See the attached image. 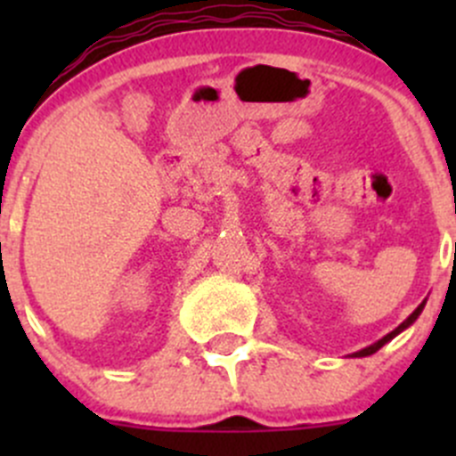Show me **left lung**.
<instances>
[{"label":"left lung","instance_id":"left-lung-1","mask_svg":"<svg viewBox=\"0 0 456 456\" xmlns=\"http://www.w3.org/2000/svg\"><path fill=\"white\" fill-rule=\"evenodd\" d=\"M424 306H426V300H424V302H421V305H419V306H417V309H415V311H412V314H411V315H408V320H403V322H402V324H399V326H397V329H395V330H390V333H388V335H384V338H381V339H379V342L370 344V346L362 348V351L353 353V355H348V357H366V355H372V353H375V351H379V348H381V346H384V344H386V342H390V339H393V338H395V335H399V333H402V330H403V329H408V326H411V324H412V322H415V320H417V317H419V315H421V311H424Z\"/></svg>","mask_w":456,"mask_h":456}]
</instances>
